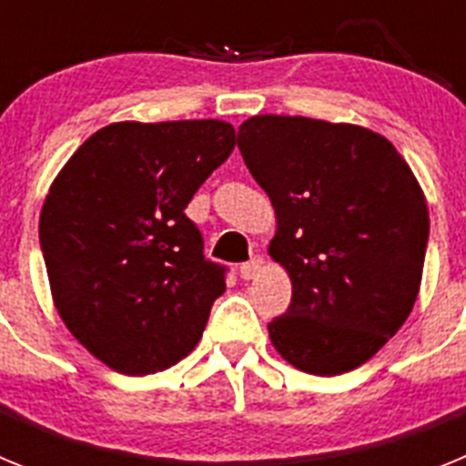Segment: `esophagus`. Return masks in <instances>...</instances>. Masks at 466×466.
<instances>
[{"label":"esophagus","mask_w":466,"mask_h":466,"mask_svg":"<svg viewBox=\"0 0 466 466\" xmlns=\"http://www.w3.org/2000/svg\"><path fill=\"white\" fill-rule=\"evenodd\" d=\"M263 273V258H252L240 266V278L242 279H257Z\"/></svg>","instance_id":"esophagus-1"}]
</instances>
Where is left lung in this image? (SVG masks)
<instances>
[{
  "label": "left lung",
  "mask_w": 466,
  "mask_h": 466,
  "mask_svg": "<svg viewBox=\"0 0 466 466\" xmlns=\"http://www.w3.org/2000/svg\"><path fill=\"white\" fill-rule=\"evenodd\" d=\"M238 147L275 209L268 254L291 303L268 324L284 361L340 376L399 331L422 282L430 209L382 135L306 116L247 118Z\"/></svg>",
  "instance_id": "8db88e82"
}]
</instances>
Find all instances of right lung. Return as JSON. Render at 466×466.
<instances>
[{"instance_id": "obj_1", "label": "right lung", "mask_w": 466, "mask_h": 466, "mask_svg": "<svg viewBox=\"0 0 466 466\" xmlns=\"http://www.w3.org/2000/svg\"><path fill=\"white\" fill-rule=\"evenodd\" d=\"M236 147L217 118L121 121L90 135L46 193L39 240L53 306L123 376L170 369L198 345L224 270L184 209Z\"/></svg>"}]
</instances>
